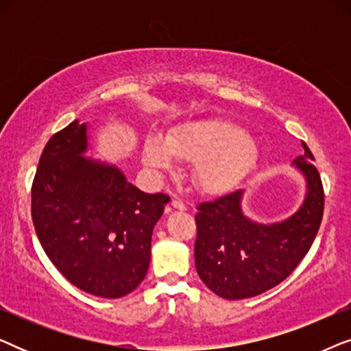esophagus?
<instances>
[{"label":"esophagus","instance_id":"1","mask_svg":"<svg viewBox=\"0 0 351 351\" xmlns=\"http://www.w3.org/2000/svg\"><path fill=\"white\" fill-rule=\"evenodd\" d=\"M171 206H172V208H174V209H177V210H186V206H185L184 203H182V201H180L179 198L172 199V201H171Z\"/></svg>","mask_w":351,"mask_h":351}]
</instances>
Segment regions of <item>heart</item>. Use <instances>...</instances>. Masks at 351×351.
Masks as SVG:
<instances>
[{
  "instance_id": "obj_1",
  "label": "heart",
  "mask_w": 351,
  "mask_h": 351,
  "mask_svg": "<svg viewBox=\"0 0 351 351\" xmlns=\"http://www.w3.org/2000/svg\"><path fill=\"white\" fill-rule=\"evenodd\" d=\"M176 160L190 162L191 182L201 193L225 195L237 189L258 161L257 143L228 119H201L172 129L166 141L148 137L143 162L153 172H167Z\"/></svg>"
}]
</instances>
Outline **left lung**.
I'll list each match as a JSON object with an SVG mask.
<instances>
[{
	"label": "left lung",
	"instance_id": "left-lung-1",
	"mask_svg": "<svg viewBox=\"0 0 351 351\" xmlns=\"http://www.w3.org/2000/svg\"><path fill=\"white\" fill-rule=\"evenodd\" d=\"M304 148L305 155L291 165L304 177L305 195L289 217L271 223L251 219L243 209L244 190L198 206L195 265L214 294L228 300L262 294L306 256L323 219L324 193L313 155L305 143Z\"/></svg>",
	"mask_w": 351,
	"mask_h": 351
}]
</instances>
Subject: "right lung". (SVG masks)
Instances as JSON below:
<instances>
[{
    "mask_svg": "<svg viewBox=\"0 0 351 351\" xmlns=\"http://www.w3.org/2000/svg\"><path fill=\"white\" fill-rule=\"evenodd\" d=\"M89 124L54 134L32 186V217L47 257L78 289L119 299L148 271L152 234L169 196L134 186L117 165L86 156Z\"/></svg>",
    "mask_w": 351,
    "mask_h": 351,
    "instance_id": "right-lung-1",
    "label": "right lung"
}]
</instances>
